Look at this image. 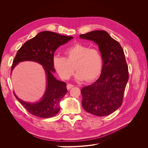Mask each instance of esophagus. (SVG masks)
Wrapping results in <instances>:
<instances>
[{
	"mask_svg": "<svg viewBox=\"0 0 148 148\" xmlns=\"http://www.w3.org/2000/svg\"><path fill=\"white\" fill-rule=\"evenodd\" d=\"M73 87H74V85L71 84H67V86H66V88L68 90H69L70 89H71Z\"/></svg>",
	"mask_w": 148,
	"mask_h": 148,
	"instance_id": "1",
	"label": "esophagus"
}]
</instances>
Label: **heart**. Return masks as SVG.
<instances>
[{"mask_svg": "<svg viewBox=\"0 0 148 148\" xmlns=\"http://www.w3.org/2000/svg\"><path fill=\"white\" fill-rule=\"evenodd\" d=\"M65 54V58L57 55L53 58L54 68L62 79H69L75 69V79L80 81H94L101 74L103 59L98 49L76 43L68 47Z\"/></svg>", "mask_w": 148, "mask_h": 148, "instance_id": "1", "label": "heart"}]
</instances>
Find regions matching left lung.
I'll return each instance as SVG.
<instances>
[{"instance_id":"1","label":"left lung","mask_w":148,"mask_h":148,"mask_svg":"<svg viewBox=\"0 0 148 148\" xmlns=\"http://www.w3.org/2000/svg\"><path fill=\"white\" fill-rule=\"evenodd\" d=\"M98 45L103 65L99 78L81 90L82 106L85 111L97 116H104L119 108L128 80V68L120 44L106 31L94 30L80 35Z\"/></svg>"}]
</instances>
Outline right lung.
<instances>
[{
  "mask_svg": "<svg viewBox=\"0 0 148 148\" xmlns=\"http://www.w3.org/2000/svg\"><path fill=\"white\" fill-rule=\"evenodd\" d=\"M73 38V36L50 31H43L26 41L18 50L13 60L11 72L20 62L34 61L43 66L47 76L46 90L40 101L35 103L23 101L14 93L15 98L30 114L39 118H49L59 112V103L68 91L66 83L58 80L53 75L55 72L53 58L54 51L59 47Z\"/></svg>",
  "mask_w": 148,
  "mask_h": 148,
  "instance_id": "1",
  "label": "right lung"
}]
</instances>
